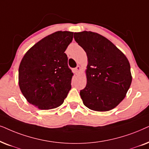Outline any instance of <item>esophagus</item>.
<instances>
[{"label": "esophagus", "mask_w": 149, "mask_h": 149, "mask_svg": "<svg viewBox=\"0 0 149 149\" xmlns=\"http://www.w3.org/2000/svg\"><path fill=\"white\" fill-rule=\"evenodd\" d=\"M80 67L79 66V65H78L76 68H75V73H76V74H78L79 73H80Z\"/></svg>", "instance_id": "34e87169"}]
</instances>
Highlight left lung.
<instances>
[{
    "label": "left lung",
    "instance_id": "obj_1",
    "mask_svg": "<svg viewBox=\"0 0 149 149\" xmlns=\"http://www.w3.org/2000/svg\"><path fill=\"white\" fill-rule=\"evenodd\" d=\"M74 39L86 52V86L80 95L87 108L106 112L125 97L132 84L130 64L123 53L97 33H74Z\"/></svg>",
    "mask_w": 149,
    "mask_h": 149
}]
</instances>
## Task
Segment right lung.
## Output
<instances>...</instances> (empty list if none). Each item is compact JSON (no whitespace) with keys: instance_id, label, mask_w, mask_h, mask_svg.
Listing matches in <instances>:
<instances>
[{"instance_id":"obj_1","label":"right lung","mask_w":149,"mask_h":149,"mask_svg":"<svg viewBox=\"0 0 149 149\" xmlns=\"http://www.w3.org/2000/svg\"><path fill=\"white\" fill-rule=\"evenodd\" d=\"M73 35L69 31L47 35L31 47L22 59L19 88L28 102L40 110L60 106L71 88L73 73L65 51Z\"/></svg>"}]
</instances>
